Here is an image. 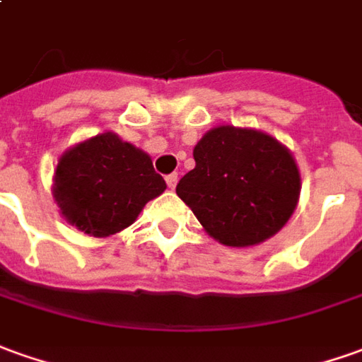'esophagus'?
<instances>
[{
  "label": "esophagus",
  "instance_id": "esophagus-1",
  "mask_svg": "<svg viewBox=\"0 0 362 362\" xmlns=\"http://www.w3.org/2000/svg\"><path fill=\"white\" fill-rule=\"evenodd\" d=\"M177 181H179V177H177V173H171V175L165 177V183H167V187H169V189H175Z\"/></svg>",
  "mask_w": 362,
  "mask_h": 362
}]
</instances>
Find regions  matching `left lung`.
<instances>
[{"label": "left lung", "mask_w": 362, "mask_h": 362, "mask_svg": "<svg viewBox=\"0 0 362 362\" xmlns=\"http://www.w3.org/2000/svg\"><path fill=\"white\" fill-rule=\"evenodd\" d=\"M193 157L195 169L175 191L218 243L254 246L288 223L300 199V171L276 139L221 126L205 134Z\"/></svg>", "instance_id": "8db88e82"}]
</instances>
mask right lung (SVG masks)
I'll use <instances>...</instances> for the list:
<instances>
[{
    "mask_svg": "<svg viewBox=\"0 0 362 362\" xmlns=\"http://www.w3.org/2000/svg\"><path fill=\"white\" fill-rule=\"evenodd\" d=\"M163 191L165 181L149 156L112 132L69 149L57 165L52 189L66 221L98 238L129 226Z\"/></svg>",
    "mask_w": 362,
    "mask_h": 362,
    "instance_id": "obj_1",
    "label": "right lung"
}]
</instances>
